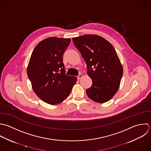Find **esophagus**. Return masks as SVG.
<instances>
[{
    "label": "esophagus",
    "mask_w": 151,
    "mask_h": 151,
    "mask_svg": "<svg viewBox=\"0 0 151 151\" xmlns=\"http://www.w3.org/2000/svg\"><path fill=\"white\" fill-rule=\"evenodd\" d=\"M82 76H83V75H82V74H79V75L77 76V78H78V80H79V79H81L82 78Z\"/></svg>",
    "instance_id": "34e87169"
}]
</instances>
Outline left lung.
Wrapping results in <instances>:
<instances>
[{
	"instance_id": "left-lung-1",
	"label": "left lung",
	"mask_w": 151,
	"mask_h": 151,
	"mask_svg": "<svg viewBox=\"0 0 151 151\" xmlns=\"http://www.w3.org/2000/svg\"><path fill=\"white\" fill-rule=\"evenodd\" d=\"M87 65V74L92 80L86 89L88 97L98 103L111 100L117 92L123 75V68L112 45L96 35L72 38Z\"/></svg>"
}]
</instances>
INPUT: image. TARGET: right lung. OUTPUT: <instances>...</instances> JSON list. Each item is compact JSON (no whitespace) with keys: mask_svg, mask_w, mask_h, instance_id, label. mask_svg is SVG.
I'll use <instances>...</instances> for the list:
<instances>
[{"mask_svg":"<svg viewBox=\"0 0 151 151\" xmlns=\"http://www.w3.org/2000/svg\"><path fill=\"white\" fill-rule=\"evenodd\" d=\"M70 39L50 37L35 47L27 68L32 89L45 102L57 105L70 95L77 78L65 75L63 55Z\"/></svg>","mask_w":151,"mask_h":151,"instance_id":"obj_1","label":"right lung"}]
</instances>
